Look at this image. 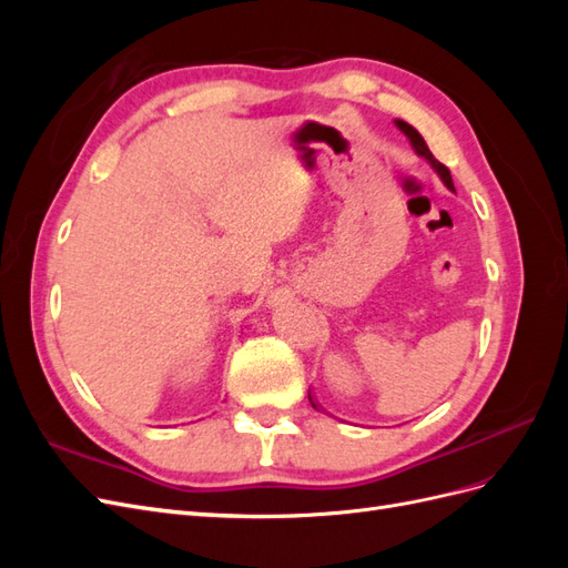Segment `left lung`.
<instances>
[{"instance_id": "obj_1", "label": "left lung", "mask_w": 568, "mask_h": 568, "mask_svg": "<svg viewBox=\"0 0 568 568\" xmlns=\"http://www.w3.org/2000/svg\"><path fill=\"white\" fill-rule=\"evenodd\" d=\"M393 123H395V128H398V130H400V132L407 136L409 144H412V149H415L422 159H426L428 163H432V168L436 170L438 178L443 180V184L448 186V189H453V192H455V184H453V175H450V170L445 168L440 161H436V159H434V153L428 151V146H426V142H424V136H422V134H419L415 128H412L409 123H405V120H400V118H395ZM307 398H311V403H313V407H315V409H322V407H320V403L313 398L311 393H307Z\"/></svg>"}]
</instances>
